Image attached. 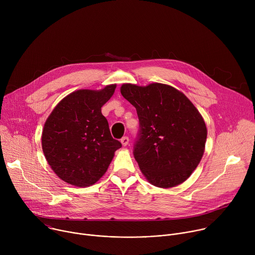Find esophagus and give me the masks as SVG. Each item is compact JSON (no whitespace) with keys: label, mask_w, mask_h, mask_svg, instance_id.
<instances>
[{"label":"esophagus","mask_w":255,"mask_h":255,"mask_svg":"<svg viewBox=\"0 0 255 255\" xmlns=\"http://www.w3.org/2000/svg\"><path fill=\"white\" fill-rule=\"evenodd\" d=\"M121 143H122L123 146H126V145H128V143H129V138H128L127 136L122 137V139H121Z\"/></svg>","instance_id":"esophagus-1"}]
</instances>
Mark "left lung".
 Segmentation results:
<instances>
[{
    "label": "left lung",
    "instance_id": "left-lung-1",
    "mask_svg": "<svg viewBox=\"0 0 255 255\" xmlns=\"http://www.w3.org/2000/svg\"><path fill=\"white\" fill-rule=\"evenodd\" d=\"M120 91L137 111L140 130L133 154L144 176L164 189L184 183L205 151L207 127L197 108L183 93L159 83L124 84Z\"/></svg>",
    "mask_w": 255,
    "mask_h": 255
}]
</instances>
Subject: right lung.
Instances as JSON below:
<instances>
[{
    "mask_svg": "<svg viewBox=\"0 0 255 255\" xmlns=\"http://www.w3.org/2000/svg\"><path fill=\"white\" fill-rule=\"evenodd\" d=\"M115 89L116 85H109L100 91H76L63 98L47 118L42 150L65 183L81 188L96 184L122 146L112 137L101 111Z\"/></svg>",
    "mask_w": 255,
    "mask_h": 255,
    "instance_id": "add662e5",
    "label": "right lung"
}]
</instances>
